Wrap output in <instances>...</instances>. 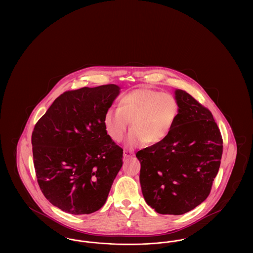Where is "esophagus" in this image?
I'll list each match as a JSON object with an SVG mask.
<instances>
[{"instance_id":"1","label":"esophagus","mask_w":253,"mask_h":253,"mask_svg":"<svg viewBox=\"0 0 253 253\" xmlns=\"http://www.w3.org/2000/svg\"><path fill=\"white\" fill-rule=\"evenodd\" d=\"M123 157H125V158H129V157H133V154L131 153V152H129V151H123Z\"/></svg>"}]
</instances>
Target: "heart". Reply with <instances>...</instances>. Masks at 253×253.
<instances>
[{"mask_svg": "<svg viewBox=\"0 0 253 253\" xmlns=\"http://www.w3.org/2000/svg\"><path fill=\"white\" fill-rule=\"evenodd\" d=\"M179 113L175 96L151 88H137L119 99L118 109L110 108L104 115V127L116 142L125 137L131 123L132 132L126 146L135 148L156 145L168 137Z\"/></svg>", "mask_w": 253, "mask_h": 253, "instance_id": "obj_1", "label": "heart"}]
</instances>
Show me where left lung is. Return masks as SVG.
I'll return each mask as SVG.
<instances>
[{"label": "left lung", "instance_id": "obj_1", "mask_svg": "<svg viewBox=\"0 0 253 253\" xmlns=\"http://www.w3.org/2000/svg\"><path fill=\"white\" fill-rule=\"evenodd\" d=\"M179 113L168 137L136 153L146 203L160 214L180 215L209 196L223 153V140L210 110L175 89Z\"/></svg>", "mask_w": 253, "mask_h": 253}]
</instances>
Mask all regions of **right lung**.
Here are the masks:
<instances>
[{"label": "right lung", "mask_w": 253, "mask_h": 253, "mask_svg": "<svg viewBox=\"0 0 253 253\" xmlns=\"http://www.w3.org/2000/svg\"><path fill=\"white\" fill-rule=\"evenodd\" d=\"M120 93L116 84L67 91L35 125L31 142L39 186L67 213L98 211L121 169L123 150L104 127V115Z\"/></svg>", "instance_id": "1"}]
</instances>
